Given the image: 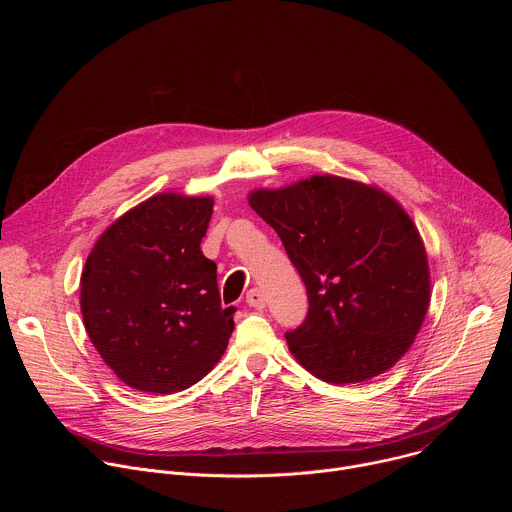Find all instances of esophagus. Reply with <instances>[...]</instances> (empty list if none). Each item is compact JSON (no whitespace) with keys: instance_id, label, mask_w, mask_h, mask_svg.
<instances>
[{"instance_id":"34e87169","label":"esophagus","mask_w":512,"mask_h":512,"mask_svg":"<svg viewBox=\"0 0 512 512\" xmlns=\"http://www.w3.org/2000/svg\"><path fill=\"white\" fill-rule=\"evenodd\" d=\"M247 304H249L251 308H255V310H263V308H265V296H263V291L257 289V287L249 289V291H247Z\"/></svg>"}]
</instances>
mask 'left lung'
<instances>
[{
	"instance_id": "left-lung-1",
	"label": "left lung",
	"mask_w": 512,
	"mask_h": 512,
	"mask_svg": "<svg viewBox=\"0 0 512 512\" xmlns=\"http://www.w3.org/2000/svg\"><path fill=\"white\" fill-rule=\"evenodd\" d=\"M251 208L277 233L308 291L289 350L334 385L373 379L409 350L429 306V269L407 212L338 176L257 190Z\"/></svg>"
}]
</instances>
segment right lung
I'll return each mask as SVG.
<instances>
[{
  "instance_id": "1",
  "label": "right lung",
  "mask_w": 512,
  "mask_h": 512,
  "mask_svg": "<svg viewBox=\"0 0 512 512\" xmlns=\"http://www.w3.org/2000/svg\"><path fill=\"white\" fill-rule=\"evenodd\" d=\"M210 214L212 198L158 194L115 221L85 263V328L133 389H188L229 344L237 308L221 306L216 263L200 251Z\"/></svg>"
}]
</instances>
